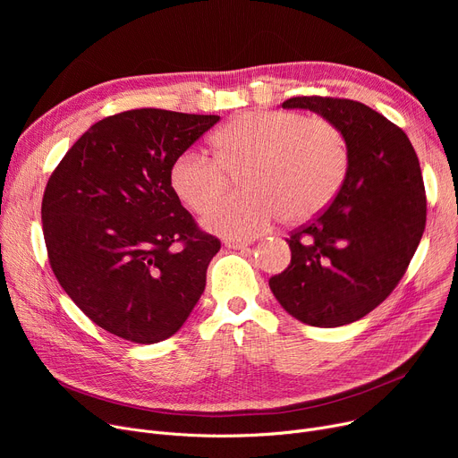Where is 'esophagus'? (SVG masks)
I'll list each match as a JSON object with an SVG mask.
<instances>
[{
    "label": "esophagus",
    "instance_id": "1",
    "mask_svg": "<svg viewBox=\"0 0 458 458\" xmlns=\"http://www.w3.org/2000/svg\"><path fill=\"white\" fill-rule=\"evenodd\" d=\"M225 245H226L228 249L239 250V249H247V247L250 245V242H249V239H233V237H228L226 242H225Z\"/></svg>",
    "mask_w": 458,
    "mask_h": 458
}]
</instances>
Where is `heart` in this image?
Here are the masks:
<instances>
[{"label":"heart","mask_w":458,"mask_h":458,"mask_svg":"<svg viewBox=\"0 0 458 458\" xmlns=\"http://www.w3.org/2000/svg\"><path fill=\"white\" fill-rule=\"evenodd\" d=\"M215 157L185 150L171 166V187L195 213L223 194L239 172L244 191L204 216L211 232L249 237L280 216L304 223L338 195L349 173V144L342 130L323 116L295 111H250L213 135Z\"/></svg>","instance_id":"obj_1"}]
</instances>
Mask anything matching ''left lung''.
Listing matches in <instances>:
<instances>
[{
    "label": "left lung",
    "instance_id": "1",
    "mask_svg": "<svg viewBox=\"0 0 458 458\" xmlns=\"http://www.w3.org/2000/svg\"><path fill=\"white\" fill-rule=\"evenodd\" d=\"M342 130L349 173L332 204L290 232L292 263L269 278L287 314L321 328L362 319L395 290L425 230L427 197L406 133L371 107L332 96H297Z\"/></svg>",
    "mask_w": 458,
    "mask_h": 458
}]
</instances>
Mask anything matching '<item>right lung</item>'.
Masks as SVG:
<instances>
[{"label": "right lung", "instance_id": "add662e5", "mask_svg": "<svg viewBox=\"0 0 458 458\" xmlns=\"http://www.w3.org/2000/svg\"><path fill=\"white\" fill-rule=\"evenodd\" d=\"M216 114L131 109L90 126L46 183L42 232L68 297L133 344L176 334L206 287L221 242L171 187V166Z\"/></svg>", "mask_w": 458, "mask_h": 458}]
</instances>
